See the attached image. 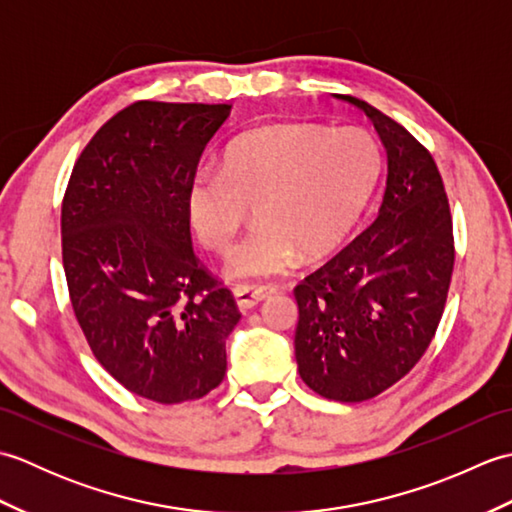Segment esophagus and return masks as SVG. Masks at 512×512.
Wrapping results in <instances>:
<instances>
[{"mask_svg": "<svg viewBox=\"0 0 512 512\" xmlns=\"http://www.w3.org/2000/svg\"><path fill=\"white\" fill-rule=\"evenodd\" d=\"M277 292H279L277 286H235L233 297L237 301L239 310H250V308H255L257 303H262L268 297L277 295Z\"/></svg>", "mask_w": 512, "mask_h": 512, "instance_id": "esophagus-1", "label": "esophagus"}]
</instances>
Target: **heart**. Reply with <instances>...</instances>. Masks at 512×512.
I'll list each match as a JSON object with an SVG mask.
<instances>
[{
    "label": "heart",
    "mask_w": 512,
    "mask_h": 512,
    "mask_svg": "<svg viewBox=\"0 0 512 512\" xmlns=\"http://www.w3.org/2000/svg\"><path fill=\"white\" fill-rule=\"evenodd\" d=\"M380 171V151L365 129L268 125L226 147L220 171H198L187 187V213L200 242L231 250L248 206L259 224L224 273L266 279L297 257L328 255L350 235Z\"/></svg>",
    "instance_id": "obj_1"
}]
</instances>
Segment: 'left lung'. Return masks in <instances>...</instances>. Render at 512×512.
<instances>
[{"label": "left lung", "instance_id": "8db88e82", "mask_svg": "<svg viewBox=\"0 0 512 512\" xmlns=\"http://www.w3.org/2000/svg\"><path fill=\"white\" fill-rule=\"evenodd\" d=\"M387 154L372 226L295 288L299 376L319 396L361 402L411 372L438 330L453 273V224L440 171L405 127L354 96Z\"/></svg>", "mask_w": 512, "mask_h": 512}]
</instances>
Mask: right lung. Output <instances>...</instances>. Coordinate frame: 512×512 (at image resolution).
Masks as SVG:
<instances>
[{
  "label": "right lung",
  "mask_w": 512,
  "mask_h": 512,
  "mask_svg": "<svg viewBox=\"0 0 512 512\" xmlns=\"http://www.w3.org/2000/svg\"><path fill=\"white\" fill-rule=\"evenodd\" d=\"M231 105L138 101L76 160L61 206L63 270L92 352L136 396L176 405L226 374L231 290L191 248L187 187Z\"/></svg>",
  "instance_id": "1"
}]
</instances>
